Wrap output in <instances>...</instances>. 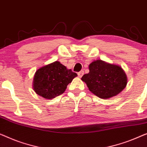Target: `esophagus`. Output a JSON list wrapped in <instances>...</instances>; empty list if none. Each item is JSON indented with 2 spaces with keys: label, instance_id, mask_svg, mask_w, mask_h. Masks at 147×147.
Returning <instances> with one entry per match:
<instances>
[{
  "label": "esophagus",
  "instance_id": "1",
  "mask_svg": "<svg viewBox=\"0 0 147 147\" xmlns=\"http://www.w3.org/2000/svg\"><path fill=\"white\" fill-rule=\"evenodd\" d=\"M84 71H83V70H82V71H80V72H78V75L80 78H82V76L84 75Z\"/></svg>",
  "mask_w": 147,
  "mask_h": 147
}]
</instances>
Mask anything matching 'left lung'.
<instances>
[{
	"label": "left lung",
	"instance_id": "1",
	"mask_svg": "<svg viewBox=\"0 0 147 147\" xmlns=\"http://www.w3.org/2000/svg\"><path fill=\"white\" fill-rule=\"evenodd\" d=\"M89 72L82 76V80L100 98L115 96L127 86L126 74L118 65L96 60L89 64Z\"/></svg>",
	"mask_w": 147,
	"mask_h": 147
}]
</instances>
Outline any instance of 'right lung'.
<instances>
[{
    "label": "right lung",
    "mask_w": 147,
    "mask_h": 147,
    "mask_svg": "<svg viewBox=\"0 0 147 147\" xmlns=\"http://www.w3.org/2000/svg\"><path fill=\"white\" fill-rule=\"evenodd\" d=\"M77 76L56 61L37 70L34 78V90L44 98L53 99L62 94Z\"/></svg>",
    "instance_id": "right-lung-1"
}]
</instances>
